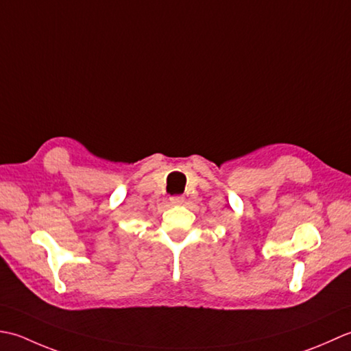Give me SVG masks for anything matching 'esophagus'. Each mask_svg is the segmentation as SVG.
I'll list each match as a JSON object with an SVG mask.
<instances>
[{"label":"esophagus","instance_id":"esophagus-1","mask_svg":"<svg viewBox=\"0 0 351 351\" xmlns=\"http://www.w3.org/2000/svg\"><path fill=\"white\" fill-rule=\"evenodd\" d=\"M169 202L173 204H182L184 202V198H183V195H174L169 198Z\"/></svg>","mask_w":351,"mask_h":351}]
</instances>
